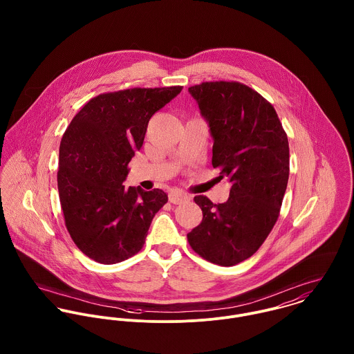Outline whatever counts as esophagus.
Segmentation results:
<instances>
[{"mask_svg":"<svg viewBox=\"0 0 354 354\" xmlns=\"http://www.w3.org/2000/svg\"><path fill=\"white\" fill-rule=\"evenodd\" d=\"M189 198L178 191H173L169 194V202L173 203V204H180V203L187 202Z\"/></svg>","mask_w":354,"mask_h":354,"instance_id":"1","label":"esophagus"}]
</instances>
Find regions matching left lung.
Instances as JSON below:
<instances>
[{
    "label": "left lung",
    "instance_id": "obj_1",
    "mask_svg": "<svg viewBox=\"0 0 354 354\" xmlns=\"http://www.w3.org/2000/svg\"><path fill=\"white\" fill-rule=\"evenodd\" d=\"M214 140L212 166L232 183L229 199L195 196L202 223L187 234L203 259L234 266L256 252L272 230L289 180V142L272 104L237 82L188 88Z\"/></svg>",
    "mask_w": 354,
    "mask_h": 354
}]
</instances>
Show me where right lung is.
I'll use <instances>...</instances> for the list:
<instances>
[{
  "label": "right lung",
  "mask_w": 354,
  "mask_h": 354,
  "mask_svg": "<svg viewBox=\"0 0 354 354\" xmlns=\"http://www.w3.org/2000/svg\"><path fill=\"white\" fill-rule=\"evenodd\" d=\"M181 90L102 94L87 102L66 128L57 173L59 202L73 243L93 260L114 264L139 252L152 218L167 203L162 189L147 192L122 183L153 113Z\"/></svg>",
  "instance_id": "obj_1"
}]
</instances>
